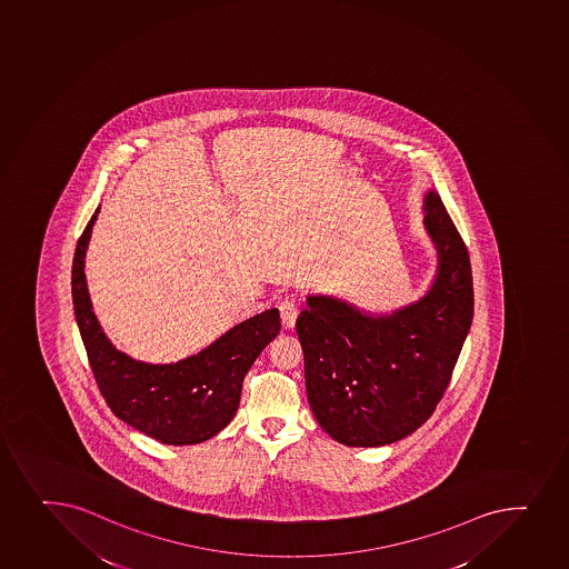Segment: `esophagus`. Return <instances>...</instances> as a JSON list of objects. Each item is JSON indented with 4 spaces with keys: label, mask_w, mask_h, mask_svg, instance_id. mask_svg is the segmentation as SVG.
<instances>
[{
    "label": "esophagus",
    "mask_w": 569,
    "mask_h": 569,
    "mask_svg": "<svg viewBox=\"0 0 569 569\" xmlns=\"http://www.w3.org/2000/svg\"><path fill=\"white\" fill-rule=\"evenodd\" d=\"M279 311H281L282 328L292 329L296 326V318H298V307L292 299H282Z\"/></svg>",
    "instance_id": "1"
}]
</instances>
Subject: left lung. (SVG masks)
<instances>
[{"label": "left lung", "instance_id": "obj_1", "mask_svg": "<svg viewBox=\"0 0 569 569\" xmlns=\"http://www.w3.org/2000/svg\"><path fill=\"white\" fill-rule=\"evenodd\" d=\"M423 211L438 257L425 296L378 315L309 293L296 322L312 413L345 446H388L431 418L472 326L467 246L435 189L425 194Z\"/></svg>", "mask_w": 569, "mask_h": 569}]
</instances>
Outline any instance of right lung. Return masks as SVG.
Masks as SVG:
<instances>
[{
  "label": "right lung",
  "mask_w": 569,
  "mask_h": 569,
  "mask_svg": "<svg viewBox=\"0 0 569 569\" xmlns=\"http://www.w3.org/2000/svg\"><path fill=\"white\" fill-rule=\"evenodd\" d=\"M97 208L72 258V306L91 371L116 418L170 446L210 440L238 412L241 383L258 353L276 339L281 320L271 307L236 323L200 352L172 363H148L110 342L91 306L86 251Z\"/></svg>",
  "instance_id": "obj_1"
}]
</instances>
